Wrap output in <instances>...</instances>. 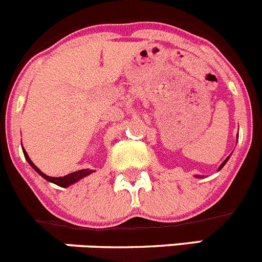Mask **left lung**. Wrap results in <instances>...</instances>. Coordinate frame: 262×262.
Masks as SVG:
<instances>
[{"mask_svg": "<svg viewBox=\"0 0 262 262\" xmlns=\"http://www.w3.org/2000/svg\"><path fill=\"white\" fill-rule=\"evenodd\" d=\"M228 159H229V158H227V159H225V160H224V162H223V163H222V165H220V167H219V170H220V169H222V168H223V167H224V164H225V163H227V160H228Z\"/></svg>", "mask_w": 262, "mask_h": 262, "instance_id": "obj_1", "label": "left lung"}]
</instances>
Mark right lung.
<instances>
[{"label": "right lung", "mask_w": 262, "mask_h": 262, "mask_svg": "<svg viewBox=\"0 0 262 262\" xmlns=\"http://www.w3.org/2000/svg\"><path fill=\"white\" fill-rule=\"evenodd\" d=\"M23 151H24V155H25V158H27L28 162H29V164L32 165V167L34 168V169L37 170V172L39 173V174L42 176L43 178H46V180L49 181V182L56 183L57 186H61V187H67V186H70V185H72V183L77 182V181L81 180L82 177H85V176L90 174V173L93 172V170H90V169H81V170H77V172L70 173V174L64 176V177H48V176H46V174H44V173L40 172V170L38 169V168L35 167L34 164H33V162L29 159V157H28L27 151H25L24 149H23Z\"/></svg>", "instance_id": "1"}]
</instances>
